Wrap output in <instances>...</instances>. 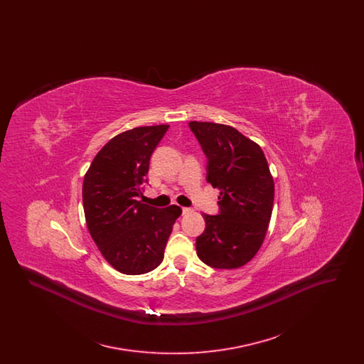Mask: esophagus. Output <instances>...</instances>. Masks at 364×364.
<instances>
[{
    "instance_id": "esophagus-1",
    "label": "esophagus",
    "mask_w": 364,
    "mask_h": 364,
    "mask_svg": "<svg viewBox=\"0 0 364 364\" xmlns=\"http://www.w3.org/2000/svg\"><path fill=\"white\" fill-rule=\"evenodd\" d=\"M183 214H190L191 211H192V208H183Z\"/></svg>"
}]
</instances>
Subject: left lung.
I'll list each match as a JSON object with an SVG mask.
<instances>
[{"label": "left lung", "instance_id": "left-lung-1", "mask_svg": "<svg viewBox=\"0 0 364 364\" xmlns=\"http://www.w3.org/2000/svg\"><path fill=\"white\" fill-rule=\"evenodd\" d=\"M208 156V183L220 192V214H203L196 237L199 259L214 269H237L255 257L264 240L274 202V181L259 144L236 128L191 122Z\"/></svg>", "mask_w": 364, "mask_h": 364}]
</instances>
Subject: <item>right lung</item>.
I'll return each mask as SVG.
<instances>
[{
  "label": "right lung",
  "mask_w": 364,
  "mask_h": 364,
  "mask_svg": "<svg viewBox=\"0 0 364 364\" xmlns=\"http://www.w3.org/2000/svg\"><path fill=\"white\" fill-rule=\"evenodd\" d=\"M169 125L138 127L110 139L83 180L86 224L101 254L122 274L154 270L181 208L141 203L150 156Z\"/></svg>",
  "instance_id": "add662e5"
}]
</instances>
